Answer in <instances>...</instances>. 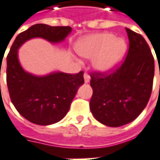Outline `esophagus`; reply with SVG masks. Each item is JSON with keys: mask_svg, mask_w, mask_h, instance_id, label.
Listing matches in <instances>:
<instances>
[{"mask_svg": "<svg viewBox=\"0 0 160 160\" xmlns=\"http://www.w3.org/2000/svg\"><path fill=\"white\" fill-rule=\"evenodd\" d=\"M90 79H91V77L88 73H84V80H85V83H88V82L90 81Z\"/></svg>", "mask_w": 160, "mask_h": 160, "instance_id": "34e87169", "label": "esophagus"}]
</instances>
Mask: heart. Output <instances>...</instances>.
<instances>
[{
	"label": "heart",
	"mask_w": 160,
	"mask_h": 160,
	"mask_svg": "<svg viewBox=\"0 0 160 160\" xmlns=\"http://www.w3.org/2000/svg\"><path fill=\"white\" fill-rule=\"evenodd\" d=\"M127 45L122 38H117L111 33L90 35L77 43L79 55L86 58H94L93 67L102 73L113 70L126 52Z\"/></svg>",
	"instance_id": "obj_1"
}]
</instances>
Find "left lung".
I'll return each instance as SVG.
<instances>
[{
	"mask_svg": "<svg viewBox=\"0 0 160 160\" xmlns=\"http://www.w3.org/2000/svg\"><path fill=\"white\" fill-rule=\"evenodd\" d=\"M129 45L126 58L111 73H91L93 93L90 109L109 127L129 123L147 106L152 89L154 59L141 34L126 28Z\"/></svg>",
	"mask_w": 160,
	"mask_h": 160,
	"instance_id": "8db88e82",
	"label": "left lung"
}]
</instances>
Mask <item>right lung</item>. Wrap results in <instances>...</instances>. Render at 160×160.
<instances>
[{
	"mask_svg": "<svg viewBox=\"0 0 160 160\" xmlns=\"http://www.w3.org/2000/svg\"><path fill=\"white\" fill-rule=\"evenodd\" d=\"M70 26L36 24L16 37L7 56V84L16 110L38 125H50L62 119L79 87L84 84L83 71L78 73L56 72L36 76L26 72L18 59V49L27 40L42 38L59 42L70 32Z\"/></svg>",
	"mask_w": 160,
	"mask_h": 160,
	"instance_id": "add662e5",
	"label": "right lung"
}]
</instances>
